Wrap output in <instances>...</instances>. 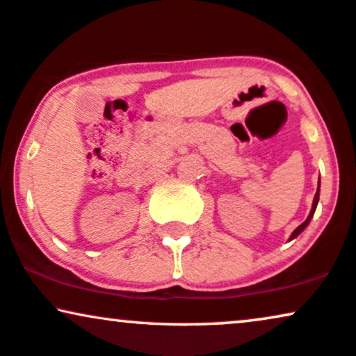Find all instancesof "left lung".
Listing matches in <instances>:
<instances>
[{
    "label": "left lung",
    "instance_id": "1",
    "mask_svg": "<svg viewBox=\"0 0 356 356\" xmlns=\"http://www.w3.org/2000/svg\"><path fill=\"white\" fill-rule=\"evenodd\" d=\"M318 195H321V181H318V187H317V192H316V197H314V204H312V210H310V213H309V217H307V220H305V222L302 223V225H299L298 228H296L294 232H292V235H291V238L289 240H294L296 236L298 235H300V233H302L304 230H305V227H307V225L310 223V220H312V217H314V211H316V209H317V204H318Z\"/></svg>",
    "mask_w": 356,
    "mask_h": 356
}]
</instances>
